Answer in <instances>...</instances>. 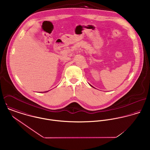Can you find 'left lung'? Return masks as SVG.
Here are the masks:
<instances>
[{"label":"left lung","instance_id":"1","mask_svg":"<svg viewBox=\"0 0 150 150\" xmlns=\"http://www.w3.org/2000/svg\"><path fill=\"white\" fill-rule=\"evenodd\" d=\"M92 87H93V86H92Z\"/></svg>","mask_w":150,"mask_h":150}]
</instances>
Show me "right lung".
Instances as JSON below:
<instances>
[{
  "label": "right lung",
  "mask_w": 150,
  "mask_h": 150,
  "mask_svg": "<svg viewBox=\"0 0 150 150\" xmlns=\"http://www.w3.org/2000/svg\"><path fill=\"white\" fill-rule=\"evenodd\" d=\"M48 92V91H45V92Z\"/></svg>",
  "instance_id": "1"
}]
</instances>
